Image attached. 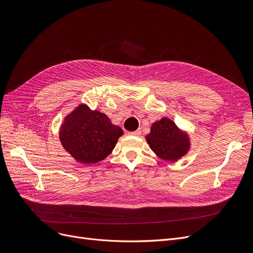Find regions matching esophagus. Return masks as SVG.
Masks as SVG:
<instances>
[{"instance_id": "esophagus-1", "label": "esophagus", "mask_w": 253, "mask_h": 253, "mask_svg": "<svg viewBox=\"0 0 253 253\" xmlns=\"http://www.w3.org/2000/svg\"><path fill=\"white\" fill-rule=\"evenodd\" d=\"M128 134L131 135V136H140L141 135V129H137V130H134V131H129Z\"/></svg>"}]
</instances>
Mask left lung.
<instances>
[{
	"label": "left lung",
	"instance_id": "8db88e82",
	"mask_svg": "<svg viewBox=\"0 0 253 253\" xmlns=\"http://www.w3.org/2000/svg\"><path fill=\"white\" fill-rule=\"evenodd\" d=\"M146 141L151 150L164 161L175 162L181 159L190 148L188 134L167 117L152 124Z\"/></svg>",
	"mask_w": 253,
	"mask_h": 253
}]
</instances>
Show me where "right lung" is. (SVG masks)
<instances>
[{
	"mask_svg": "<svg viewBox=\"0 0 253 253\" xmlns=\"http://www.w3.org/2000/svg\"><path fill=\"white\" fill-rule=\"evenodd\" d=\"M123 135L122 127L114 126L105 113L91 110L85 104L68 114L59 128L65 150L76 162L86 165L106 159Z\"/></svg>",
	"mask_w": 253,
	"mask_h": 253,
	"instance_id": "add662e5",
	"label": "right lung"
}]
</instances>
